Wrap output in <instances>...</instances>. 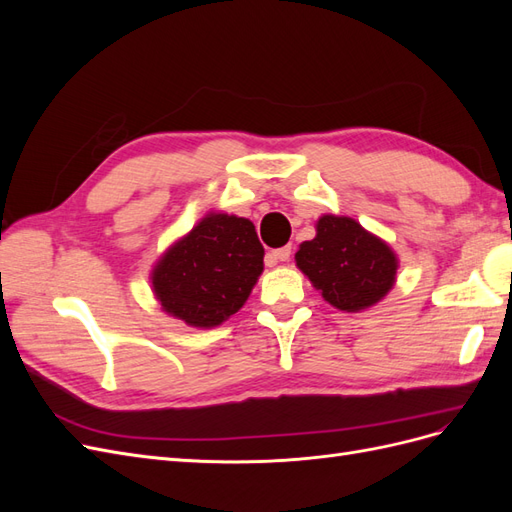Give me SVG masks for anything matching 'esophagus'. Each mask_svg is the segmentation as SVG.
<instances>
[{"label":"esophagus","instance_id":"obj_1","mask_svg":"<svg viewBox=\"0 0 512 512\" xmlns=\"http://www.w3.org/2000/svg\"><path fill=\"white\" fill-rule=\"evenodd\" d=\"M269 258L271 262H286L290 258V247L286 245V247H280V250L269 252Z\"/></svg>","mask_w":512,"mask_h":512}]
</instances>
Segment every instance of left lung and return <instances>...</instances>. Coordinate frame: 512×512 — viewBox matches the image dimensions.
<instances>
[{
	"mask_svg": "<svg viewBox=\"0 0 512 512\" xmlns=\"http://www.w3.org/2000/svg\"><path fill=\"white\" fill-rule=\"evenodd\" d=\"M294 260L324 301L342 312L376 305L393 288L397 273L391 247L339 215H322L316 237L301 243Z\"/></svg>",
	"mask_w": 512,
	"mask_h": 512,
	"instance_id": "left-lung-1",
	"label": "left lung"
}]
</instances>
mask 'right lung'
Here are the masks:
<instances>
[{"label": "right lung", "mask_w": 512, "mask_h": 512, "mask_svg": "<svg viewBox=\"0 0 512 512\" xmlns=\"http://www.w3.org/2000/svg\"><path fill=\"white\" fill-rule=\"evenodd\" d=\"M262 256L250 220L209 213L162 256L151 275L153 292L164 312L190 327H218L250 297Z\"/></svg>", "instance_id": "obj_1"}]
</instances>
